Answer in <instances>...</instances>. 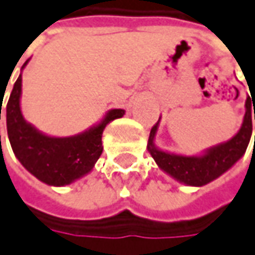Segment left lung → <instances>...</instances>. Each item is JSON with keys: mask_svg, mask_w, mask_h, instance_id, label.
Here are the masks:
<instances>
[{"mask_svg": "<svg viewBox=\"0 0 255 255\" xmlns=\"http://www.w3.org/2000/svg\"><path fill=\"white\" fill-rule=\"evenodd\" d=\"M246 114L242 127L230 139L204 149L198 155H181L157 148L155 143L159 121L150 129L148 152L155 159L160 170L177 180L178 183L191 187H202L221 177L239 159H242L250 142L253 132V116L255 120V105L253 96L246 99ZM255 113L253 114L252 112ZM255 145V135H254Z\"/></svg>", "mask_w": 255, "mask_h": 255, "instance_id": "1", "label": "left lung"}]
</instances>
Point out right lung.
<instances>
[{"mask_svg":"<svg viewBox=\"0 0 255 255\" xmlns=\"http://www.w3.org/2000/svg\"><path fill=\"white\" fill-rule=\"evenodd\" d=\"M27 62L29 60L22 65L20 71L25 69ZM20 96L22 72L13 85L5 109L8 138L20 164L48 186H68L89 174L103 152L102 135L106 126L126 114L123 109H112L99 123L79 134L51 136L25 120L20 110Z\"/></svg>","mask_w":255,"mask_h":255,"instance_id":"1","label":"right lung"}]
</instances>
